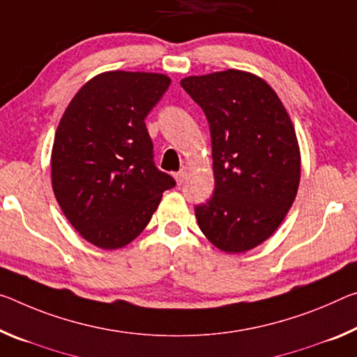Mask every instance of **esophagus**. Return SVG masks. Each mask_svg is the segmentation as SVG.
<instances>
[{
    "mask_svg": "<svg viewBox=\"0 0 357 357\" xmlns=\"http://www.w3.org/2000/svg\"><path fill=\"white\" fill-rule=\"evenodd\" d=\"M188 176H189V169L185 168V167L181 168L179 172H178L176 174H174V178H176V183H178V184H183L184 181L188 179Z\"/></svg>",
    "mask_w": 357,
    "mask_h": 357,
    "instance_id": "esophagus-1",
    "label": "esophagus"
}]
</instances>
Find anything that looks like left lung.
<instances>
[{"instance_id": "obj_1", "label": "left lung", "mask_w": 357, "mask_h": 357, "mask_svg": "<svg viewBox=\"0 0 357 357\" xmlns=\"http://www.w3.org/2000/svg\"><path fill=\"white\" fill-rule=\"evenodd\" d=\"M181 86L209 123L214 192L195 218L220 251L245 252L280 227L301 183L296 130L264 79L240 70L189 76Z\"/></svg>"}]
</instances>
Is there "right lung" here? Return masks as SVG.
Segmentation results:
<instances>
[{"label":"right lung","instance_id":"right-lung-1","mask_svg":"<svg viewBox=\"0 0 357 357\" xmlns=\"http://www.w3.org/2000/svg\"><path fill=\"white\" fill-rule=\"evenodd\" d=\"M172 84L158 73L106 71L79 89L55 132L52 189L82 238L101 250L133 241L176 185L154 163L144 119Z\"/></svg>","mask_w":357,"mask_h":357}]
</instances>
